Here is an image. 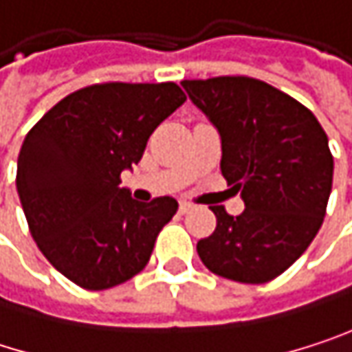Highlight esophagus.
<instances>
[{"instance_id":"1","label":"esophagus","mask_w":352,"mask_h":352,"mask_svg":"<svg viewBox=\"0 0 352 352\" xmlns=\"http://www.w3.org/2000/svg\"><path fill=\"white\" fill-rule=\"evenodd\" d=\"M191 210H193L191 204H187V201H181V204H179V212H181V214H187V212H191Z\"/></svg>"}]
</instances>
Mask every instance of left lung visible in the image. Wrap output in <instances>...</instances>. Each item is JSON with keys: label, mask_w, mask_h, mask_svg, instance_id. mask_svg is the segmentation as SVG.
Wrapping results in <instances>:
<instances>
[{"label": "left lung", "mask_w": 352, "mask_h": 352, "mask_svg": "<svg viewBox=\"0 0 352 352\" xmlns=\"http://www.w3.org/2000/svg\"><path fill=\"white\" fill-rule=\"evenodd\" d=\"M220 134V171L241 191L245 212L214 206L216 230L197 243L216 275L265 283L289 269L318 234L332 191L334 161L316 116L250 77L181 81Z\"/></svg>", "instance_id": "8db88e82"}]
</instances>
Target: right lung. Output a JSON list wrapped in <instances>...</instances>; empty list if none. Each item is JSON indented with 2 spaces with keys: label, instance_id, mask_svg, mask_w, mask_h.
<instances>
[{
  "label": "right lung",
  "instance_id": "right-lung-1",
  "mask_svg": "<svg viewBox=\"0 0 352 352\" xmlns=\"http://www.w3.org/2000/svg\"><path fill=\"white\" fill-rule=\"evenodd\" d=\"M185 96L175 83H104L60 100L28 132L16 187L32 239L50 265L85 289L140 273L173 197L142 204L120 187L155 128Z\"/></svg>",
  "mask_w": 352,
  "mask_h": 352
}]
</instances>
